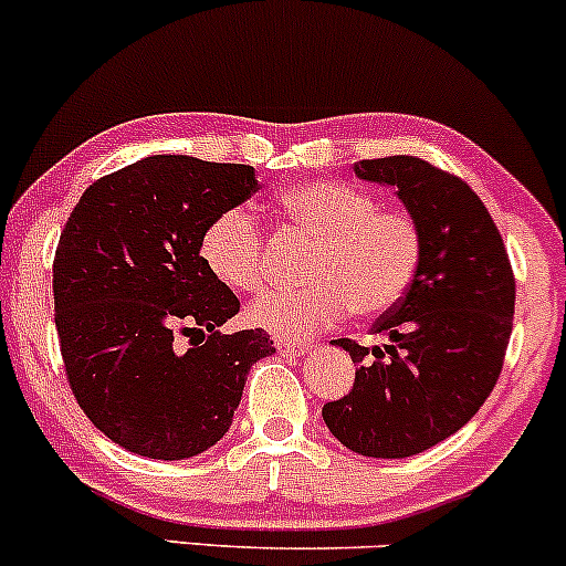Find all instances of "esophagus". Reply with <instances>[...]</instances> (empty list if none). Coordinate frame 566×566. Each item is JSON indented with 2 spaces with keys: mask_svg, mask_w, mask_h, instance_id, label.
Wrapping results in <instances>:
<instances>
[{
  "mask_svg": "<svg viewBox=\"0 0 566 566\" xmlns=\"http://www.w3.org/2000/svg\"><path fill=\"white\" fill-rule=\"evenodd\" d=\"M276 350L282 356H290V359H295V356H305L311 350L308 343H295V340H276Z\"/></svg>",
  "mask_w": 566,
  "mask_h": 566,
  "instance_id": "esophagus-1",
  "label": "esophagus"
}]
</instances>
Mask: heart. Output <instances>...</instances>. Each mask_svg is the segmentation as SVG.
I'll use <instances>...</instances> for the list:
<instances>
[{"instance_id": "heart-1", "label": "heart", "mask_w": 566, "mask_h": 566, "mask_svg": "<svg viewBox=\"0 0 566 566\" xmlns=\"http://www.w3.org/2000/svg\"><path fill=\"white\" fill-rule=\"evenodd\" d=\"M284 223L314 242L303 265L311 284L271 290L252 301L247 319L282 337H308L346 311L378 316L391 311L407 290L423 252L418 220L401 210H380L378 197L337 180H311L279 193ZM201 261L226 287H263V231L242 207L210 220L201 233Z\"/></svg>"}]
</instances>
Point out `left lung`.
Here are the masks:
<instances>
[{
  "label": "left lung",
  "instance_id": "obj_1",
  "mask_svg": "<svg viewBox=\"0 0 566 566\" xmlns=\"http://www.w3.org/2000/svg\"><path fill=\"white\" fill-rule=\"evenodd\" d=\"M359 180L394 188L423 233L407 295L375 322L388 343L340 337L354 388L322 407L333 437L365 458H409L460 431L492 394L509 348L516 282L503 237L465 180L418 157L361 159Z\"/></svg>",
  "mask_w": 566,
  "mask_h": 566
}]
</instances>
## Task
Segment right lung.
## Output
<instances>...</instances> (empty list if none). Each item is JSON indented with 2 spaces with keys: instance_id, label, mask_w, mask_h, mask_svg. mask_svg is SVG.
<instances>
[{
  "instance_id": "1",
  "label": "right lung",
  "mask_w": 566,
  "mask_h": 566,
  "mask_svg": "<svg viewBox=\"0 0 566 566\" xmlns=\"http://www.w3.org/2000/svg\"><path fill=\"white\" fill-rule=\"evenodd\" d=\"M250 165L157 154L95 180L53 263L66 378L97 431L127 452L186 460L229 431L265 329L223 335L239 297L201 261V233L258 191ZM180 336H191L188 349Z\"/></svg>"
}]
</instances>
